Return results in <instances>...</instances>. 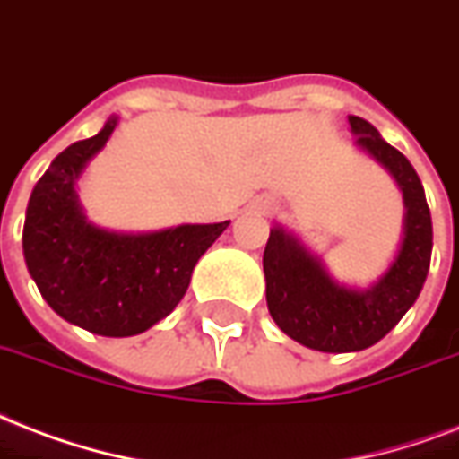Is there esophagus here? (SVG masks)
Here are the masks:
<instances>
[{"label": "esophagus", "instance_id": "obj_1", "mask_svg": "<svg viewBox=\"0 0 459 459\" xmlns=\"http://www.w3.org/2000/svg\"><path fill=\"white\" fill-rule=\"evenodd\" d=\"M258 205H261L263 212H268V211H273V208H275V201H270V198H263Z\"/></svg>", "mask_w": 459, "mask_h": 459}]
</instances>
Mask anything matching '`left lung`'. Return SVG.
I'll return each mask as SVG.
<instances>
[{
	"instance_id": "8db88e82",
	"label": "left lung",
	"mask_w": 459,
	"mask_h": 459,
	"mask_svg": "<svg viewBox=\"0 0 459 459\" xmlns=\"http://www.w3.org/2000/svg\"><path fill=\"white\" fill-rule=\"evenodd\" d=\"M354 143L374 155L403 189L404 237L395 261L368 290L337 285L323 263L282 227L270 230L263 251L265 299L280 330L308 350L359 351L395 328L426 282L433 248L431 211L410 160L385 143L374 124L350 117Z\"/></svg>"
}]
</instances>
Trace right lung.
Returning a JSON list of instances; mask_svg holds the SVG:
<instances>
[{
	"instance_id": "add662e5",
	"label": "right lung",
	"mask_w": 459,
	"mask_h": 459,
	"mask_svg": "<svg viewBox=\"0 0 459 459\" xmlns=\"http://www.w3.org/2000/svg\"><path fill=\"white\" fill-rule=\"evenodd\" d=\"M117 126L71 143L35 184L23 225V255L42 299L78 328L129 337L152 328L186 294L191 273L230 220L148 234L108 232L85 220L76 179Z\"/></svg>"
}]
</instances>
